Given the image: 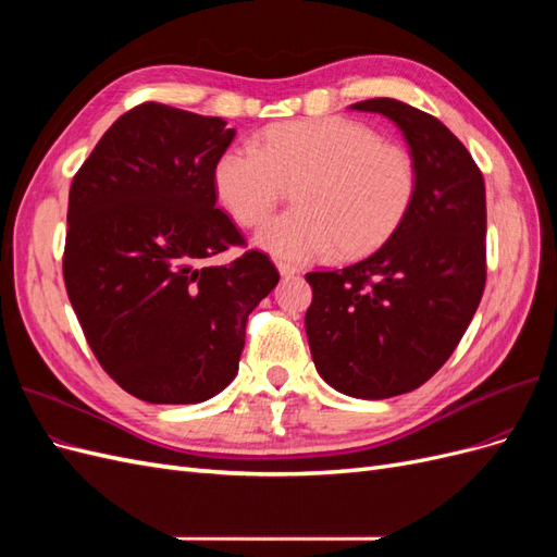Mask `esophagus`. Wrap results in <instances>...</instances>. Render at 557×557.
<instances>
[{"label":"esophagus","mask_w":557,"mask_h":557,"mask_svg":"<svg viewBox=\"0 0 557 557\" xmlns=\"http://www.w3.org/2000/svg\"><path fill=\"white\" fill-rule=\"evenodd\" d=\"M276 269H278L281 276H295L299 272V267H295L290 262H276Z\"/></svg>","instance_id":"1"}]
</instances>
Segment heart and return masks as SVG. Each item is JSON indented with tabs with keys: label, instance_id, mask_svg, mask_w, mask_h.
Instances as JSON below:
<instances>
[{
	"label": "heart",
	"instance_id": "1",
	"mask_svg": "<svg viewBox=\"0 0 557 557\" xmlns=\"http://www.w3.org/2000/svg\"><path fill=\"white\" fill-rule=\"evenodd\" d=\"M218 199L242 227L262 225L293 188L295 209L258 234L283 260H311L336 248L360 258L383 246L409 215L418 174L407 148L348 117H313L269 127L258 146L218 158Z\"/></svg>",
	"mask_w": 557,
	"mask_h": 557
}]
</instances>
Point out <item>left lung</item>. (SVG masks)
Instances as JSON below:
<instances>
[{
  "label": "left lung",
  "instance_id": "1",
  "mask_svg": "<svg viewBox=\"0 0 557 557\" xmlns=\"http://www.w3.org/2000/svg\"><path fill=\"white\" fill-rule=\"evenodd\" d=\"M404 132L418 188L409 215L372 256L311 272L305 325L318 374L336 391L385 399L432 379L458 348L485 288V185L465 144L434 115L367 99Z\"/></svg>",
  "mask_w": 557,
  "mask_h": 557
}]
</instances>
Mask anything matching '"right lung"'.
<instances>
[{"instance_id": "add662e5", "label": "right lung", "mask_w": 557, "mask_h": 557, "mask_svg": "<svg viewBox=\"0 0 557 557\" xmlns=\"http://www.w3.org/2000/svg\"><path fill=\"white\" fill-rule=\"evenodd\" d=\"M234 139L223 117L158 102L104 132L70 188L62 274L97 362L150 404H197L234 379L246 323L278 283L215 207L213 172Z\"/></svg>"}]
</instances>
